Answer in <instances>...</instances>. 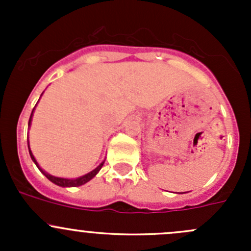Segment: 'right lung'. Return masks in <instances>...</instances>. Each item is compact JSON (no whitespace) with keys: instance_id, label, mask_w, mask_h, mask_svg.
I'll list each match as a JSON object with an SVG mask.
<instances>
[{"instance_id":"obj_1","label":"right lung","mask_w":251,"mask_h":251,"mask_svg":"<svg viewBox=\"0 0 251 251\" xmlns=\"http://www.w3.org/2000/svg\"><path fill=\"white\" fill-rule=\"evenodd\" d=\"M34 110H35V108H34V109H32V111H31V115H30V119H29V126H30V124H31V120H32V114H34ZM27 147H29V153H30V156H31V159H32V161H34V163H35V165H36L37 168H39V170L41 171V173L44 174L45 176H46L47 178L50 179V182H53V183L57 184V186H59V187H78V186H82V184L87 183L88 181H91V179H92L93 177L96 176V175H97L98 173H100V169H102L103 164H104V161H105V160H103L102 163H100V165H98L97 168L95 169V170L90 171V173L86 174V175H83V176L77 177V178H63V177H55V176H53V175L48 174V173H46V171H45V170H42V169L40 168L39 163H37V161H36V159H35V156H34V154H32V151H30V146H29V143H27Z\"/></svg>"}]
</instances>
